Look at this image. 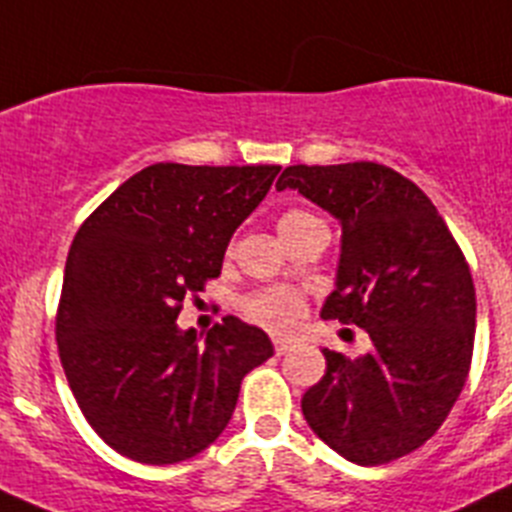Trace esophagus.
Wrapping results in <instances>:
<instances>
[{"label":"esophagus","mask_w":512,"mask_h":512,"mask_svg":"<svg viewBox=\"0 0 512 512\" xmlns=\"http://www.w3.org/2000/svg\"><path fill=\"white\" fill-rule=\"evenodd\" d=\"M273 344H275V354H285L290 347H293V339H283V336H275Z\"/></svg>","instance_id":"obj_1"}]
</instances>
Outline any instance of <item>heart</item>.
<instances>
[{
	"label": "heart",
	"mask_w": 512,
	"mask_h": 512,
	"mask_svg": "<svg viewBox=\"0 0 512 512\" xmlns=\"http://www.w3.org/2000/svg\"><path fill=\"white\" fill-rule=\"evenodd\" d=\"M313 222H319V219L303 209L283 211L278 216V234L285 242L290 234H296L298 229L308 227ZM245 308L257 324L267 326V329L283 331L290 329V326H296V321L303 316V298L290 288H267L255 293L252 298H247Z\"/></svg>",
	"instance_id": "heart-1"
}]
</instances>
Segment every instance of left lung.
<instances>
[{
	"instance_id": "1",
	"label": "left lung",
	"mask_w": 512,
	"mask_h": 512,
	"mask_svg": "<svg viewBox=\"0 0 512 512\" xmlns=\"http://www.w3.org/2000/svg\"><path fill=\"white\" fill-rule=\"evenodd\" d=\"M342 227L336 288L321 316L354 324L370 352L321 349L326 375L303 418L336 454L362 467L426 444L467 382L477 298L469 265L426 193L377 163L290 165L275 183Z\"/></svg>"
}]
</instances>
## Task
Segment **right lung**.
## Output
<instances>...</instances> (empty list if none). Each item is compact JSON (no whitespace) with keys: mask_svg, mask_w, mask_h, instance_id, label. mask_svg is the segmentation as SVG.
I'll return each mask as SVG.
<instances>
[{"mask_svg":"<svg viewBox=\"0 0 512 512\" xmlns=\"http://www.w3.org/2000/svg\"><path fill=\"white\" fill-rule=\"evenodd\" d=\"M278 170L147 165L73 237L55 339L78 408L122 457H196L227 428L242 377L273 357L270 336L234 316L204 342L176 319L188 293L219 278Z\"/></svg>","mask_w":512,"mask_h":512,"instance_id":"obj_1","label":"right lung"}]
</instances>
